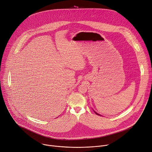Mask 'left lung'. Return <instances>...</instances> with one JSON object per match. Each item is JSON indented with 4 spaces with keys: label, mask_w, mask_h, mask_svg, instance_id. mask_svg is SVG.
<instances>
[{
    "label": "left lung",
    "mask_w": 152,
    "mask_h": 152,
    "mask_svg": "<svg viewBox=\"0 0 152 152\" xmlns=\"http://www.w3.org/2000/svg\"><path fill=\"white\" fill-rule=\"evenodd\" d=\"M94 112H95V113H96V115H100V114H98V113H96V112H95V111H94Z\"/></svg>",
    "instance_id": "left-lung-1"
}]
</instances>
